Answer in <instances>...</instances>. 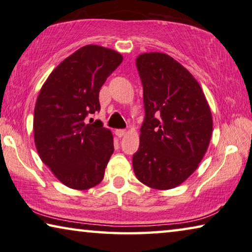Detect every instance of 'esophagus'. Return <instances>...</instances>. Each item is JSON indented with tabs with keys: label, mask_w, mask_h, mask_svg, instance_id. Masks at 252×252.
<instances>
[{
	"label": "esophagus",
	"mask_w": 252,
	"mask_h": 252,
	"mask_svg": "<svg viewBox=\"0 0 252 252\" xmlns=\"http://www.w3.org/2000/svg\"><path fill=\"white\" fill-rule=\"evenodd\" d=\"M115 133H116V135L118 136V137H123V136H125L127 134V130H125V129H117L116 131H115Z\"/></svg>",
	"instance_id": "obj_1"
}]
</instances>
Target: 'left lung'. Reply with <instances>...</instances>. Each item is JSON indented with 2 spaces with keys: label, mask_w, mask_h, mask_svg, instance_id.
<instances>
[{
  "label": "left lung",
  "mask_w": 252,
  "mask_h": 252,
  "mask_svg": "<svg viewBox=\"0 0 252 252\" xmlns=\"http://www.w3.org/2000/svg\"><path fill=\"white\" fill-rule=\"evenodd\" d=\"M136 67L145 119L133 155L134 172L147 187L170 189L193 174L207 153L211 109L195 78L166 53H142Z\"/></svg>",
  "instance_id": "1"
}]
</instances>
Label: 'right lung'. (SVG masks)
Here are the masks:
<instances>
[{
    "label": "right lung",
    "mask_w": 252,
    "mask_h": 252,
    "mask_svg": "<svg viewBox=\"0 0 252 252\" xmlns=\"http://www.w3.org/2000/svg\"><path fill=\"white\" fill-rule=\"evenodd\" d=\"M123 61L113 49L88 44L53 70L34 107L33 130L42 162L61 183L88 189L104 179L114 153L111 131L86 117L100 110L99 92Z\"/></svg>",
    "instance_id": "1"
}]
</instances>
